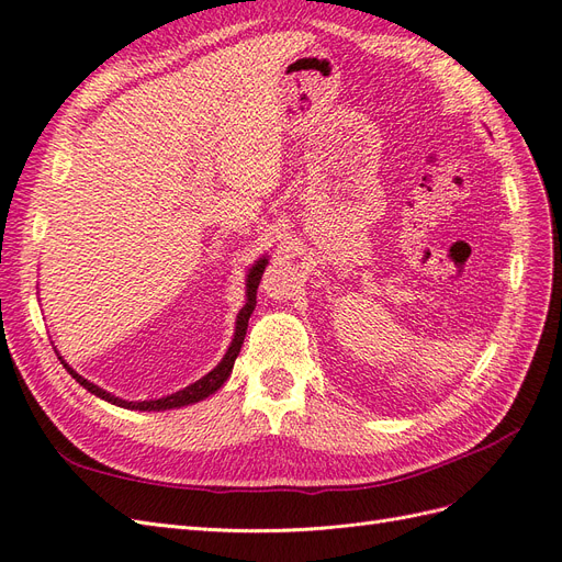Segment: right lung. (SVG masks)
<instances>
[{"label":"right lung","mask_w":562,"mask_h":562,"mask_svg":"<svg viewBox=\"0 0 562 562\" xmlns=\"http://www.w3.org/2000/svg\"><path fill=\"white\" fill-rule=\"evenodd\" d=\"M265 265H267V260L262 258V260H258V265H255V267L248 271V281H246V304H244V310L239 312V316H236V333H234L232 345H229V349H227V353H225V359L220 361V363L209 372V375H203V378L196 380L194 384L184 386L182 391H176V394H171V396L157 398V401H138V403L122 401V398H116V396L108 394L105 389L95 386L93 382L83 380V378L79 375V372H75L70 366H67V363L60 359V356H58V359H60V363L65 366V370L70 372V375H72L83 389H89L91 394H95L98 398H103V401H108V403L122 405V407H131V411H171V407H180V405H190V403L203 401L206 396L215 394V391H217L220 386H223V384L227 382V378L232 375L234 361H236V356H239L241 345H244L246 328H248V318H250V314H252V310H255V304H258V285H260V279H262Z\"/></svg>","instance_id":"1"}]
</instances>
